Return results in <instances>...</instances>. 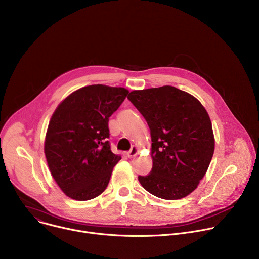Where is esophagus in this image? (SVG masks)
Masks as SVG:
<instances>
[{"instance_id": "esophagus-1", "label": "esophagus", "mask_w": 259, "mask_h": 259, "mask_svg": "<svg viewBox=\"0 0 259 259\" xmlns=\"http://www.w3.org/2000/svg\"><path fill=\"white\" fill-rule=\"evenodd\" d=\"M138 154V149H137V146H132L131 147V150L127 153V156H128V158L129 159H132V158H134L136 155Z\"/></svg>"}]
</instances>
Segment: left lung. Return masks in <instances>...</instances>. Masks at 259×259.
Instances as JSON below:
<instances>
[{"label": "left lung", "mask_w": 259, "mask_h": 259, "mask_svg": "<svg viewBox=\"0 0 259 259\" xmlns=\"http://www.w3.org/2000/svg\"><path fill=\"white\" fill-rule=\"evenodd\" d=\"M128 99L151 130L153 168L138 176L144 190L165 200L194 192L214 153L208 113L193 95L172 86L130 92Z\"/></svg>", "instance_id": "8db88e82"}]
</instances>
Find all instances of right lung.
<instances>
[{"mask_svg": "<svg viewBox=\"0 0 259 259\" xmlns=\"http://www.w3.org/2000/svg\"><path fill=\"white\" fill-rule=\"evenodd\" d=\"M129 91L91 85L68 95L55 109L45 139L50 172L61 191L77 201L106 189L121 157L110 151L108 120Z\"/></svg>", "mask_w": 259, "mask_h": 259, "instance_id": "1", "label": "right lung"}]
</instances>
